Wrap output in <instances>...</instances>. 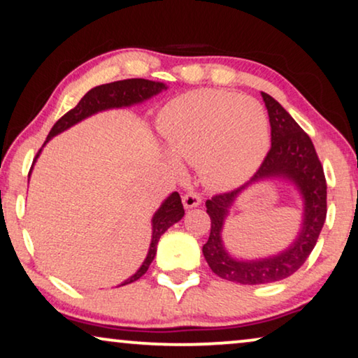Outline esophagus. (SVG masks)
<instances>
[{"instance_id": "esophagus-1", "label": "esophagus", "mask_w": 358, "mask_h": 358, "mask_svg": "<svg viewBox=\"0 0 358 358\" xmlns=\"http://www.w3.org/2000/svg\"><path fill=\"white\" fill-rule=\"evenodd\" d=\"M201 204V194L196 193V191H188L183 196V206L186 207V209H193V207H197Z\"/></svg>"}]
</instances>
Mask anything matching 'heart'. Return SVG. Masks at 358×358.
<instances>
[{
    "label": "heart",
    "instance_id": "b5f03b06",
    "mask_svg": "<svg viewBox=\"0 0 358 358\" xmlns=\"http://www.w3.org/2000/svg\"><path fill=\"white\" fill-rule=\"evenodd\" d=\"M159 125L172 151L201 167L212 188H231L252 177L270 146L262 104L222 90L178 96L165 106Z\"/></svg>",
    "mask_w": 358,
    "mask_h": 358
}]
</instances>
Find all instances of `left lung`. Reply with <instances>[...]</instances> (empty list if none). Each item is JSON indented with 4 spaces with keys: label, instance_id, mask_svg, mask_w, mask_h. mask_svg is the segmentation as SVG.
I'll return each mask as SVG.
<instances>
[{
    "label": "left lung",
    "instance_id": "1",
    "mask_svg": "<svg viewBox=\"0 0 358 358\" xmlns=\"http://www.w3.org/2000/svg\"><path fill=\"white\" fill-rule=\"evenodd\" d=\"M262 98L271 127V148L248 184L275 176L289 179L303 194L304 220L295 243L278 256L259 261H238L222 246L221 230L227 209L247 185L206 201L210 217V234L202 246V254L217 276L241 285H265L285 280L297 271L315 248L327 218V178L310 136L278 101L266 93H262Z\"/></svg>",
    "mask_w": 358,
    "mask_h": 358
}]
</instances>
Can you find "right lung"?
Instances as JSON below:
<instances>
[{
	"mask_svg": "<svg viewBox=\"0 0 358 358\" xmlns=\"http://www.w3.org/2000/svg\"><path fill=\"white\" fill-rule=\"evenodd\" d=\"M162 90H167L164 83L161 82H151V80L145 78H128V80H119V82H112L106 85H99L90 90V92L78 101L76 108L71 109L67 114H64L59 120L56 122L55 127L51 128L50 135H48L45 145L51 140L52 136L59 135L61 131L67 130L72 125L78 124L80 120L87 119V117L96 114L99 110L112 109V108H127V106L143 103L145 99H149L154 94H159ZM43 145V146H45ZM41 146V148H43ZM41 149L36 152V157L40 156ZM35 157V161H36ZM34 161V164H35ZM34 169V165H31ZM30 177V173H29ZM185 215L183 204H181L180 194L175 193L170 194L167 199L162 202V206L159 207V210L154 213L152 217V239L151 246H149V252L146 255L145 262L140 266V270L130 278L125 280L120 286L130 285V282L140 280L143 275L146 273L149 265L154 260V255L157 252V243L161 239L162 234L169 230L173 223L181 220V217Z\"/></svg>",
	"mask_w": 358,
	"mask_h": 358,
	"instance_id": "obj_1",
	"label": "right lung"
}]
</instances>
